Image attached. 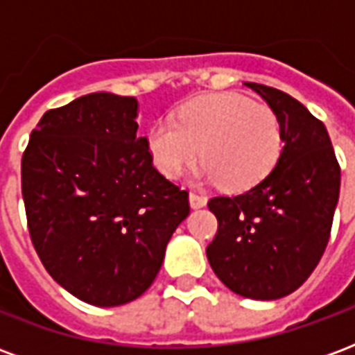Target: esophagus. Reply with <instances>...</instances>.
I'll return each instance as SVG.
<instances>
[{"label":"esophagus","instance_id":"34e87169","mask_svg":"<svg viewBox=\"0 0 355 355\" xmlns=\"http://www.w3.org/2000/svg\"><path fill=\"white\" fill-rule=\"evenodd\" d=\"M190 205H192L193 209L205 207V205H207V198H205V196H201V193L190 192Z\"/></svg>","mask_w":355,"mask_h":355}]
</instances>
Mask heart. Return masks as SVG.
Returning a JSON list of instances; mask_svg holds the SVG:
<instances>
[{"label": "heart", "instance_id": "1", "mask_svg": "<svg viewBox=\"0 0 355 355\" xmlns=\"http://www.w3.org/2000/svg\"><path fill=\"white\" fill-rule=\"evenodd\" d=\"M148 150L165 177H180L200 155L203 180H218L228 192H243L274 171L283 131L277 114L264 102L215 93L186 102L175 123H155L148 131Z\"/></svg>", "mask_w": 355, "mask_h": 355}]
</instances>
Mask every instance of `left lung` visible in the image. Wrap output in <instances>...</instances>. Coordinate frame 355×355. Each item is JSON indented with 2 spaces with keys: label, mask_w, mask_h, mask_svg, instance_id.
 I'll return each mask as SVG.
<instances>
[{
  "label": "left lung",
  "mask_w": 355,
  "mask_h": 355,
  "mask_svg": "<svg viewBox=\"0 0 355 355\" xmlns=\"http://www.w3.org/2000/svg\"><path fill=\"white\" fill-rule=\"evenodd\" d=\"M245 85L279 117L283 150L274 171L251 190L209 200L218 230L207 259L236 295L275 300L310 277L327 247L340 167L325 125L306 106L274 87Z\"/></svg>",
  "instance_id": "1"
}]
</instances>
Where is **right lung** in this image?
<instances>
[{"label": "right lung", "mask_w": 355, "mask_h": 355, "mask_svg": "<svg viewBox=\"0 0 355 355\" xmlns=\"http://www.w3.org/2000/svg\"><path fill=\"white\" fill-rule=\"evenodd\" d=\"M135 96L91 93L45 112L22 154V198L40 261L68 293L119 306L154 283L188 192L137 137Z\"/></svg>", "instance_id": "obj_1"}]
</instances>
